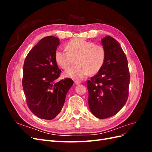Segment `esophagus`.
Masks as SVG:
<instances>
[{"label":"esophagus","instance_id":"esophagus-1","mask_svg":"<svg viewBox=\"0 0 152 152\" xmlns=\"http://www.w3.org/2000/svg\"><path fill=\"white\" fill-rule=\"evenodd\" d=\"M74 82H75V84H77V85H78V84H80L81 83V82H80V80H75V81H74Z\"/></svg>","mask_w":152,"mask_h":152}]
</instances>
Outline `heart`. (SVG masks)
I'll list each match as a JSON object with an SVG mask.
<instances>
[{
	"instance_id": "obj_1",
	"label": "heart",
	"mask_w": 152,
	"mask_h": 152,
	"mask_svg": "<svg viewBox=\"0 0 152 152\" xmlns=\"http://www.w3.org/2000/svg\"><path fill=\"white\" fill-rule=\"evenodd\" d=\"M67 51L57 50L55 52V60L64 70L78 65L65 73V76L73 79L80 80L87 75H94L102 68L107 50L103 45L95 44L84 39H73L66 44Z\"/></svg>"
}]
</instances>
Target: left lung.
Returning <instances> with one entry per match:
<instances>
[{"mask_svg":"<svg viewBox=\"0 0 152 152\" xmlns=\"http://www.w3.org/2000/svg\"><path fill=\"white\" fill-rule=\"evenodd\" d=\"M107 50L104 65L87 82L88 103L91 113L100 119L116 115L129 96L130 73L127 57L115 39L110 36L102 40Z\"/></svg>","mask_w":152,"mask_h":152,"instance_id":"1","label":"left lung"}]
</instances>
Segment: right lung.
I'll return each mask as SVG.
<instances>
[{
	"label": "right lung",
	"instance_id": "obj_1",
	"mask_svg": "<svg viewBox=\"0 0 152 152\" xmlns=\"http://www.w3.org/2000/svg\"><path fill=\"white\" fill-rule=\"evenodd\" d=\"M58 38L48 36L41 39L27 54L23 65L22 85L30 111L39 118L52 120L61 112L72 79L58 80L61 70L54 54Z\"/></svg>",
	"mask_w": 152,
	"mask_h": 152
}]
</instances>
